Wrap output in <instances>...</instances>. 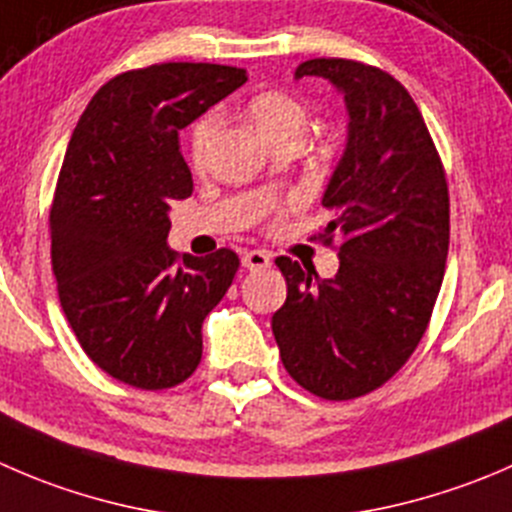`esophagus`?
I'll use <instances>...</instances> for the list:
<instances>
[{
    "instance_id": "obj_1",
    "label": "esophagus",
    "mask_w": 512,
    "mask_h": 512,
    "mask_svg": "<svg viewBox=\"0 0 512 512\" xmlns=\"http://www.w3.org/2000/svg\"><path fill=\"white\" fill-rule=\"evenodd\" d=\"M270 265V255L262 250H250L242 255V267H247V270H262V267Z\"/></svg>"
}]
</instances>
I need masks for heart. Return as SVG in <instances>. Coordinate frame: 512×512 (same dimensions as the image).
<instances>
[{"label":"heart","instance_id":"1","mask_svg":"<svg viewBox=\"0 0 512 512\" xmlns=\"http://www.w3.org/2000/svg\"><path fill=\"white\" fill-rule=\"evenodd\" d=\"M247 112H250V119L267 142L277 140L282 135H290V132H305V107L292 94L262 92L252 97ZM212 130H215V119L207 117L192 132V157H195V162H202V157H205V147Z\"/></svg>","mask_w":512,"mask_h":512}]
</instances>
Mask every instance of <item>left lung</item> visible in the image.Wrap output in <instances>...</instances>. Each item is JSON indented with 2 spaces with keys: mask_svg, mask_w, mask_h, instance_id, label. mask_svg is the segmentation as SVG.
<instances>
[{
  "mask_svg": "<svg viewBox=\"0 0 512 512\" xmlns=\"http://www.w3.org/2000/svg\"><path fill=\"white\" fill-rule=\"evenodd\" d=\"M342 94L347 140L322 195V237H342L335 277L277 257L287 300L272 315L285 370L325 400L380 388L418 347L445 275L450 202L443 165L408 89L350 59H307L295 79Z\"/></svg>",
  "mask_w": 512,
  "mask_h": 512,
  "instance_id": "8db88e82",
  "label": "left lung"
}]
</instances>
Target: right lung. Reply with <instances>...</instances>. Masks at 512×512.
Masks as SVG:
<instances>
[{"label": "right lung", "instance_id": "add662e5", "mask_svg": "<svg viewBox=\"0 0 512 512\" xmlns=\"http://www.w3.org/2000/svg\"><path fill=\"white\" fill-rule=\"evenodd\" d=\"M247 82L245 69L170 62L104 84L79 117L54 192L52 265L82 350L132 388L180 385L225 297L232 250L177 260L170 207L192 195L180 130Z\"/></svg>", "mask_w": 512, "mask_h": 512}]
</instances>
